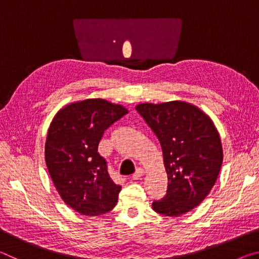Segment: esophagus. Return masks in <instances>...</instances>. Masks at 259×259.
Listing matches in <instances>:
<instances>
[{"instance_id":"obj_1","label":"esophagus","mask_w":259,"mask_h":259,"mask_svg":"<svg viewBox=\"0 0 259 259\" xmlns=\"http://www.w3.org/2000/svg\"><path fill=\"white\" fill-rule=\"evenodd\" d=\"M144 174H145L144 172V170L142 168H139L136 170V172L133 175V176H131V179H133V181H138V179H140L144 176Z\"/></svg>"}]
</instances>
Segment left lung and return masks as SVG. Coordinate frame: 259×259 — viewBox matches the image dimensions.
Returning a JSON list of instances; mask_svg holds the SVG:
<instances>
[{
  "label": "left lung",
  "mask_w": 259,
  "mask_h": 259,
  "mask_svg": "<svg viewBox=\"0 0 259 259\" xmlns=\"http://www.w3.org/2000/svg\"><path fill=\"white\" fill-rule=\"evenodd\" d=\"M136 109L159 139L168 176L165 196L152 208L182 216L202 202L217 181L223 162L218 130L207 113L183 100L142 103Z\"/></svg>",
  "instance_id": "8db88e82"
}]
</instances>
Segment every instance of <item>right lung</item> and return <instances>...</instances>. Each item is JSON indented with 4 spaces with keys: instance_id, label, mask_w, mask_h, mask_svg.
Returning a JSON list of instances; mask_svg holds the SVG:
<instances>
[{
    "instance_id": "obj_1",
    "label": "right lung",
    "mask_w": 259,
    "mask_h": 259,
    "mask_svg": "<svg viewBox=\"0 0 259 259\" xmlns=\"http://www.w3.org/2000/svg\"><path fill=\"white\" fill-rule=\"evenodd\" d=\"M128 109L102 98L66 104L48 130L45 157L61 200L84 216H100L115 207L121 186L112 181L98 153L104 131Z\"/></svg>"
}]
</instances>
